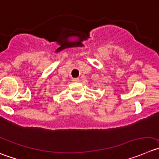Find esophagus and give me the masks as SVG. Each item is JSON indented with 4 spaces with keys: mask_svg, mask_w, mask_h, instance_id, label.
I'll use <instances>...</instances> for the list:
<instances>
[{
    "mask_svg": "<svg viewBox=\"0 0 159 159\" xmlns=\"http://www.w3.org/2000/svg\"><path fill=\"white\" fill-rule=\"evenodd\" d=\"M72 81H74V82H78V81H79V78H73V79H72Z\"/></svg>",
    "mask_w": 159,
    "mask_h": 159,
    "instance_id": "esophagus-1",
    "label": "esophagus"
}]
</instances>
